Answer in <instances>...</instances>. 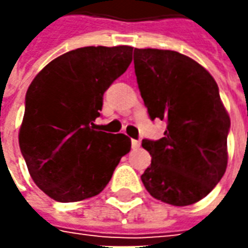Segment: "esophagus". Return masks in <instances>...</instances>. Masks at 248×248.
<instances>
[{"label":"esophagus","mask_w":248,"mask_h":248,"mask_svg":"<svg viewBox=\"0 0 248 248\" xmlns=\"http://www.w3.org/2000/svg\"><path fill=\"white\" fill-rule=\"evenodd\" d=\"M131 146H132V149H138L139 146H140V142L137 140V139H132V140H131Z\"/></svg>","instance_id":"34e87169"}]
</instances>
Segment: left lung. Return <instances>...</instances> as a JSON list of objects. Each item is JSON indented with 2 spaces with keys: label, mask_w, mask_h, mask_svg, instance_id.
I'll return each mask as SVG.
<instances>
[{
  "label": "left lung",
  "mask_w": 248,
  "mask_h": 248,
  "mask_svg": "<svg viewBox=\"0 0 248 248\" xmlns=\"http://www.w3.org/2000/svg\"><path fill=\"white\" fill-rule=\"evenodd\" d=\"M134 64L150 119L167 123L163 138L142 140L152 164L140 179L164 203H197L228 166L231 119L218 85L202 64L175 51L135 48Z\"/></svg>",
  "instance_id": "1"
}]
</instances>
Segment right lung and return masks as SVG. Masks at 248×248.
I'll return each instance as SVG.
<instances>
[{"mask_svg": "<svg viewBox=\"0 0 248 248\" xmlns=\"http://www.w3.org/2000/svg\"><path fill=\"white\" fill-rule=\"evenodd\" d=\"M132 46H84L49 62L26 93L19 146L34 184L61 203L99 195L123 156L124 134L98 131L103 93L132 62Z\"/></svg>", "mask_w": 248, "mask_h": 248, "instance_id": "obj_1", "label": "right lung"}]
</instances>
